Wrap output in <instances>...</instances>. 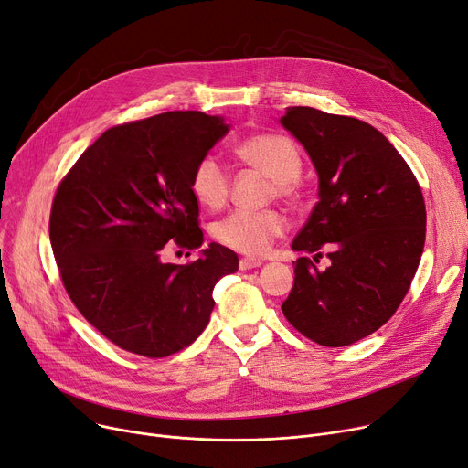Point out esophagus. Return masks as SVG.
I'll list each match as a JSON object with an SVG mask.
<instances>
[{"label":"esophagus","mask_w":468,"mask_h":468,"mask_svg":"<svg viewBox=\"0 0 468 468\" xmlns=\"http://www.w3.org/2000/svg\"><path fill=\"white\" fill-rule=\"evenodd\" d=\"M260 265H261V261L256 260V258H242V260L239 261V267L242 269V271H247V269H256V267H260Z\"/></svg>","instance_id":"obj_1"}]
</instances>
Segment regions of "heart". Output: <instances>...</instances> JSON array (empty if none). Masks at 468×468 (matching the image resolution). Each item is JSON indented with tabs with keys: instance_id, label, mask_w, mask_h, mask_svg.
<instances>
[{
	"instance_id": "b5f03b06",
	"label": "heart",
	"mask_w": 468,
	"mask_h": 468,
	"mask_svg": "<svg viewBox=\"0 0 468 468\" xmlns=\"http://www.w3.org/2000/svg\"><path fill=\"white\" fill-rule=\"evenodd\" d=\"M237 157L273 182L271 193L290 197L296 189L302 172V155L298 145L279 133H258L240 140L235 147ZM189 189L195 201L207 208H219L228 201L231 178L228 168L214 155H205L195 163ZM288 221L282 212L267 210H233L214 224V237L226 247L260 256L284 235Z\"/></svg>"
}]
</instances>
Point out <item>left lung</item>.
I'll list each match as a JSON object with an SVG mask.
<instances>
[{
    "label": "left lung",
    "instance_id": "8db88e82",
    "mask_svg": "<svg viewBox=\"0 0 468 468\" xmlns=\"http://www.w3.org/2000/svg\"><path fill=\"white\" fill-rule=\"evenodd\" d=\"M281 122L318 172V203L292 249L330 258L324 271L307 256L293 261L282 313L318 346L346 347L406 298L425 247L423 193L395 145L360 119L292 106Z\"/></svg>",
    "mask_w": 468,
    "mask_h": 468
}]
</instances>
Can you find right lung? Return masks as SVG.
<instances>
[{"label":"right lung","instance_id":"obj_1","mask_svg":"<svg viewBox=\"0 0 468 468\" xmlns=\"http://www.w3.org/2000/svg\"><path fill=\"white\" fill-rule=\"evenodd\" d=\"M228 133L203 112H166L108 129L60 180L48 237L71 303L117 347L165 358L201 335L216 282L239 258L212 242L186 265L161 250L201 247L195 163Z\"/></svg>","mask_w":468,"mask_h":468}]
</instances>
